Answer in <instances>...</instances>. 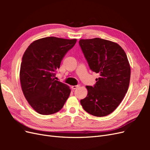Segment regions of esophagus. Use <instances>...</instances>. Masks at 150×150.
Returning <instances> with one entry per match:
<instances>
[{"label": "esophagus", "instance_id": "obj_1", "mask_svg": "<svg viewBox=\"0 0 150 150\" xmlns=\"http://www.w3.org/2000/svg\"><path fill=\"white\" fill-rule=\"evenodd\" d=\"M79 87V86L78 85H77V86H71V88L72 89H77Z\"/></svg>", "mask_w": 150, "mask_h": 150}]
</instances>
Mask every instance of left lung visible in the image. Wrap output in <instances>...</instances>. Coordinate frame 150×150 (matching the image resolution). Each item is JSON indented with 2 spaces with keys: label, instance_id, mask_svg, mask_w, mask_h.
<instances>
[{
  "label": "left lung",
  "instance_id": "8db88e82",
  "mask_svg": "<svg viewBox=\"0 0 150 150\" xmlns=\"http://www.w3.org/2000/svg\"><path fill=\"white\" fill-rule=\"evenodd\" d=\"M79 44L91 70L99 74L93 86H86L88 95L80 103L91 115L107 116L128 89L131 68L127 56L119 44L105 39H81Z\"/></svg>",
  "mask_w": 150,
  "mask_h": 150
}]
</instances>
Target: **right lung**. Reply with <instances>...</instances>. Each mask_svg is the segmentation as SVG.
I'll use <instances>...</instances> for the list:
<instances>
[{
  "mask_svg": "<svg viewBox=\"0 0 150 150\" xmlns=\"http://www.w3.org/2000/svg\"><path fill=\"white\" fill-rule=\"evenodd\" d=\"M77 40L47 37L36 40L25 50L20 69L22 92L34 110L49 115L61 110L71 89L54 79L56 69Z\"/></svg>",
  "mask_w": 150,
  "mask_h": 150,
  "instance_id": "add662e5",
  "label": "right lung"
}]
</instances>
